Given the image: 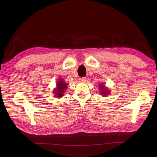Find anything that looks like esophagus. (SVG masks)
Here are the masks:
<instances>
[{"mask_svg": "<svg viewBox=\"0 0 157 157\" xmlns=\"http://www.w3.org/2000/svg\"><path fill=\"white\" fill-rule=\"evenodd\" d=\"M79 81L80 82H85L86 81V78L85 77H82V78H79Z\"/></svg>", "mask_w": 157, "mask_h": 157, "instance_id": "1", "label": "esophagus"}]
</instances>
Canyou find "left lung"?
<instances>
[{
  "mask_svg": "<svg viewBox=\"0 0 157 157\" xmlns=\"http://www.w3.org/2000/svg\"><path fill=\"white\" fill-rule=\"evenodd\" d=\"M99 86V89H100V92H101L100 94L102 95L103 96H107V95L109 94V90H107L105 87V85L101 84Z\"/></svg>",
  "mask_w": 157,
  "mask_h": 157,
  "instance_id": "1",
  "label": "left lung"
}]
</instances>
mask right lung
I'll list each match as a JSON object with an SVG mask.
<instances>
[{
    "label": "right lung",
    "mask_w": 157,
    "mask_h": 157,
    "mask_svg": "<svg viewBox=\"0 0 157 157\" xmlns=\"http://www.w3.org/2000/svg\"><path fill=\"white\" fill-rule=\"evenodd\" d=\"M67 83L64 82L63 79H59L57 82V88L54 91V94L56 97L60 98L63 95L65 90L67 88Z\"/></svg>",
    "instance_id": "right-lung-1"
}]
</instances>
